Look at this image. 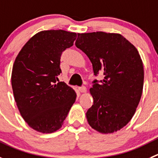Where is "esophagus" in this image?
<instances>
[{
	"label": "esophagus",
	"mask_w": 158,
	"mask_h": 158,
	"mask_svg": "<svg viewBox=\"0 0 158 158\" xmlns=\"http://www.w3.org/2000/svg\"><path fill=\"white\" fill-rule=\"evenodd\" d=\"M79 90L80 91L81 93H86V88L85 86H82V87L79 88Z\"/></svg>",
	"instance_id": "esophagus-1"
}]
</instances>
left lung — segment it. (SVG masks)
<instances>
[{
	"mask_svg": "<svg viewBox=\"0 0 158 158\" xmlns=\"http://www.w3.org/2000/svg\"><path fill=\"white\" fill-rule=\"evenodd\" d=\"M76 46L87 55L94 75L89 92L94 104L86 112L89 126L101 133H113L126 126L135 114L143 88L142 59L135 46L119 33H78Z\"/></svg>",
	"mask_w": 158,
	"mask_h": 158,
	"instance_id": "obj_1",
	"label": "left lung"
}]
</instances>
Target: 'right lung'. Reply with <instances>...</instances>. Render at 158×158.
<instances>
[{
  "label": "right lung",
  "mask_w": 158,
  "mask_h": 158,
  "mask_svg": "<svg viewBox=\"0 0 158 158\" xmlns=\"http://www.w3.org/2000/svg\"><path fill=\"white\" fill-rule=\"evenodd\" d=\"M76 32L51 29L37 32L15 60L11 86L20 114L29 127L42 133L61 129L76 94L59 82L61 55L76 40Z\"/></svg>",
  "instance_id": "add662e5"
}]
</instances>
